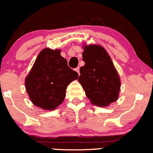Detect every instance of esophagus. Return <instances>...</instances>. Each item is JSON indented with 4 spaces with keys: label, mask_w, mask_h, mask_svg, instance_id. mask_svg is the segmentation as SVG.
Instances as JSON below:
<instances>
[{
    "label": "esophagus",
    "mask_w": 153,
    "mask_h": 153,
    "mask_svg": "<svg viewBox=\"0 0 153 153\" xmlns=\"http://www.w3.org/2000/svg\"><path fill=\"white\" fill-rule=\"evenodd\" d=\"M75 70L78 73V75H80V68H76L75 69Z\"/></svg>",
    "instance_id": "34e87169"
}]
</instances>
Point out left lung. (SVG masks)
I'll return each instance as SVG.
<instances>
[{"label": "left lung", "instance_id": "obj_1", "mask_svg": "<svg viewBox=\"0 0 153 153\" xmlns=\"http://www.w3.org/2000/svg\"><path fill=\"white\" fill-rule=\"evenodd\" d=\"M78 81L93 105L107 107L118 98L120 80L106 50L99 45L84 46Z\"/></svg>", "mask_w": 153, "mask_h": 153}]
</instances>
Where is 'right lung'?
Segmentation results:
<instances>
[{"instance_id": "add662e5", "label": "right lung", "mask_w": 153, "mask_h": 153, "mask_svg": "<svg viewBox=\"0 0 153 153\" xmlns=\"http://www.w3.org/2000/svg\"><path fill=\"white\" fill-rule=\"evenodd\" d=\"M60 53L59 49L42 50L25 79L30 100L43 110H53L61 105L68 85L78 78Z\"/></svg>"}]
</instances>
